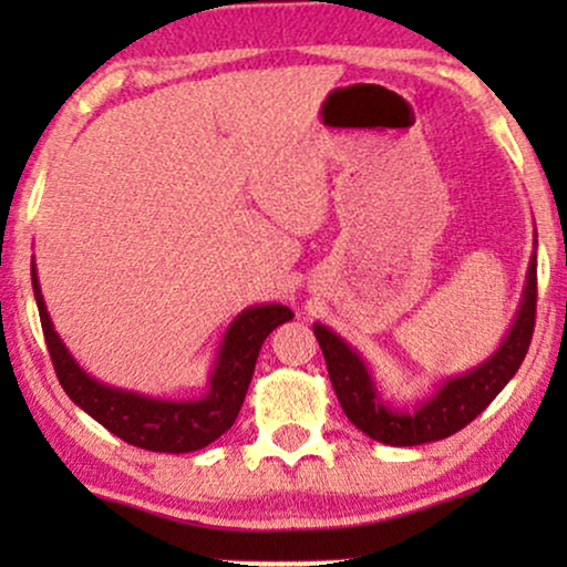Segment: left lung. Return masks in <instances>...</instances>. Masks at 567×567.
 <instances>
[{"label":"left lung","instance_id":"8db88e82","mask_svg":"<svg viewBox=\"0 0 567 567\" xmlns=\"http://www.w3.org/2000/svg\"><path fill=\"white\" fill-rule=\"evenodd\" d=\"M534 315H537V239L526 270L522 305L503 343L483 363L433 386L429 398H423L415 408L390 405V400H384L377 390L361 353L353 351L328 324L315 322V336L328 363L332 390L348 421L369 439L382 441L386 446H421L462 431L514 379L529 351Z\"/></svg>","mask_w":567,"mask_h":567}]
</instances>
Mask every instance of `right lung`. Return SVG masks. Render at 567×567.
<instances>
[{"label": "right lung", "instance_id": "right-lung-1", "mask_svg": "<svg viewBox=\"0 0 567 567\" xmlns=\"http://www.w3.org/2000/svg\"><path fill=\"white\" fill-rule=\"evenodd\" d=\"M30 278H33V293L38 315H41L45 346H49L53 369H56V377L69 400L115 436L126 441V444L150 449V452H198V449L219 439L221 433H227L235 425L239 408L245 402L262 340L278 324L289 322L293 317L291 309L284 305L243 309L224 332L204 398L159 400L150 398V394L103 384L95 377H90L69 353L59 332L53 330L41 284H38L35 260L30 262Z\"/></svg>", "mask_w": 567, "mask_h": 567}]
</instances>
